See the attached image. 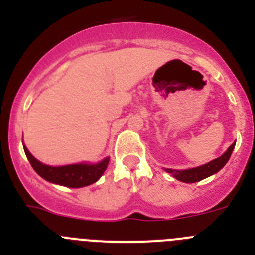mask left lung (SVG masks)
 <instances>
[{"label":"left lung","mask_w":255,"mask_h":255,"mask_svg":"<svg viewBox=\"0 0 255 255\" xmlns=\"http://www.w3.org/2000/svg\"><path fill=\"white\" fill-rule=\"evenodd\" d=\"M234 148H235V143H233L230 145L229 149L224 153V154L218 157V158L213 159L209 163L203 164V166H199V167L190 168V170H166L168 173H172L173 176L176 177L177 180L182 182H197L200 180L206 179V177L211 176L213 173L218 172L221 168L224 167L225 164L227 163V161L231 157V153H233Z\"/></svg>","instance_id":"1"}]
</instances>
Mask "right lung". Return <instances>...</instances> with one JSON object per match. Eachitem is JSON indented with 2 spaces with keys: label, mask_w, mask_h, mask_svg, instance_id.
Masks as SVG:
<instances>
[{
  "label": "right lung",
  "mask_w": 255,
  "mask_h": 255,
  "mask_svg": "<svg viewBox=\"0 0 255 255\" xmlns=\"http://www.w3.org/2000/svg\"><path fill=\"white\" fill-rule=\"evenodd\" d=\"M26 157L30 162L31 167L40 177L53 184L64 185L67 188H83L96 182L103 175L110 158H106L96 164H69V166H61V167H52L47 164L40 163L29 153L26 147H24Z\"/></svg>",
  "instance_id": "obj_1"
}]
</instances>
